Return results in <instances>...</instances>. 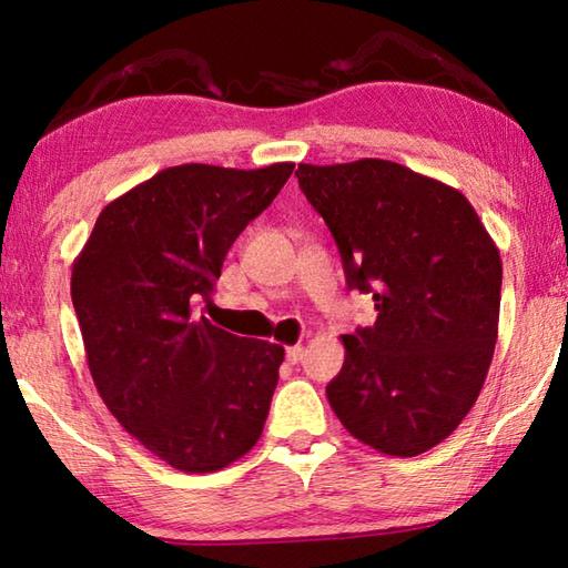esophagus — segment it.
Segmentation results:
<instances>
[{
  "label": "esophagus",
  "mask_w": 568,
  "mask_h": 568,
  "mask_svg": "<svg viewBox=\"0 0 568 568\" xmlns=\"http://www.w3.org/2000/svg\"><path fill=\"white\" fill-rule=\"evenodd\" d=\"M303 355H305V348H303V345H291V348L285 351V358L291 361V363H301V361H303Z\"/></svg>",
  "instance_id": "1"
}]
</instances>
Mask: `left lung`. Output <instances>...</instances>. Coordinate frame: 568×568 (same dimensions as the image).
Wrapping results in <instances>:
<instances>
[{"label":"left lung","instance_id":"left-lung-1","mask_svg":"<svg viewBox=\"0 0 568 568\" xmlns=\"http://www.w3.org/2000/svg\"><path fill=\"white\" fill-rule=\"evenodd\" d=\"M341 250L345 283L378 321L341 335L325 393L361 444L418 456L458 428L498 338L501 255L464 192L390 160L295 170Z\"/></svg>","mask_w":568,"mask_h":568}]
</instances>
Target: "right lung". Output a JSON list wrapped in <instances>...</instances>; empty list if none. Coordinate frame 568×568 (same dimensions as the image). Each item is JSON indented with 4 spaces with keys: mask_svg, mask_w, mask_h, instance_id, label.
<instances>
[{
    "mask_svg": "<svg viewBox=\"0 0 568 568\" xmlns=\"http://www.w3.org/2000/svg\"><path fill=\"white\" fill-rule=\"evenodd\" d=\"M293 162L178 165L124 192L72 265V305L94 386L122 428L185 474H213L263 434L283 345L207 318L230 245L273 203Z\"/></svg>",
    "mask_w": 568,
    "mask_h": 568,
    "instance_id": "obj_1",
    "label": "right lung"
}]
</instances>
